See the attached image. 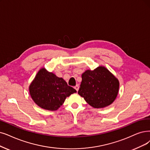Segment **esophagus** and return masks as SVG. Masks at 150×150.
Here are the masks:
<instances>
[{
  "label": "esophagus",
  "instance_id": "34e87169",
  "mask_svg": "<svg viewBox=\"0 0 150 150\" xmlns=\"http://www.w3.org/2000/svg\"><path fill=\"white\" fill-rule=\"evenodd\" d=\"M74 88L76 90V91L77 92L79 91V85H76L75 87H74Z\"/></svg>",
  "mask_w": 150,
  "mask_h": 150
}]
</instances>
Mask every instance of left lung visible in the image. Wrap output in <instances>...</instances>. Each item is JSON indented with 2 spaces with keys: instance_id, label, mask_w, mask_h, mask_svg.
<instances>
[{
  "instance_id": "left-lung-1",
  "label": "left lung",
  "mask_w": 150,
  "mask_h": 150,
  "mask_svg": "<svg viewBox=\"0 0 150 150\" xmlns=\"http://www.w3.org/2000/svg\"><path fill=\"white\" fill-rule=\"evenodd\" d=\"M78 94L94 108H103L113 103L117 97L119 82L103 66L82 74Z\"/></svg>"
}]
</instances>
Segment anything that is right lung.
<instances>
[{
	"instance_id": "obj_1",
	"label": "right lung",
	"mask_w": 150,
	"mask_h": 150,
	"mask_svg": "<svg viewBox=\"0 0 150 150\" xmlns=\"http://www.w3.org/2000/svg\"><path fill=\"white\" fill-rule=\"evenodd\" d=\"M29 91L34 103L49 111L57 110L67 97L76 92L63 78L48 71L44 67L38 72L30 83Z\"/></svg>"
}]
</instances>
